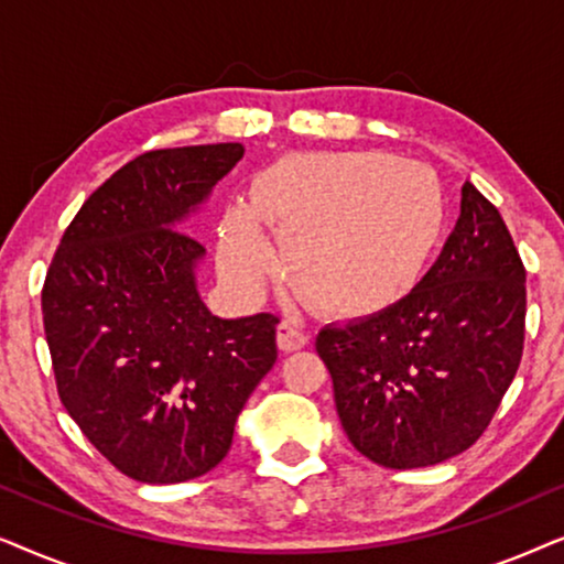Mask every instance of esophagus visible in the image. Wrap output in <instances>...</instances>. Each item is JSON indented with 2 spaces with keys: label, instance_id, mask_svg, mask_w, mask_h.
Segmentation results:
<instances>
[{
  "label": "esophagus",
  "instance_id": "esophagus-1",
  "mask_svg": "<svg viewBox=\"0 0 564 564\" xmlns=\"http://www.w3.org/2000/svg\"><path fill=\"white\" fill-rule=\"evenodd\" d=\"M276 344H280L282 351H297L307 344V334L295 321H282L276 326Z\"/></svg>",
  "mask_w": 564,
  "mask_h": 564
}]
</instances>
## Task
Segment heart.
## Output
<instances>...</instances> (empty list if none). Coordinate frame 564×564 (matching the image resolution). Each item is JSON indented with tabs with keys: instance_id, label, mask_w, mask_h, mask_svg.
Wrapping results in <instances>:
<instances>
[{
	"instance_id": "obj_1",
	"label": "heart",
	"mask_w": 564,
	"mask_h": 564,
	"mask_svg": "<svg viewBox=\"0 0 564 564\" xmlns=\"http://www.w3.org/2000/svg\"><path fill=\"white\" fill-rule=\"evenodd\" d=\"M446 192L419 161L377 151L300 153L264 169L249 205L220 223L218 267L259 290L272 246L307 297L344 318L398 305L415 290L446 228Z\"/></svg>"
}]
</instances>
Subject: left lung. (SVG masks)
<instances>
[{
    "mask_svg": "<svg viewBox=\"0 0 564 564\" xmlns=\"http://www.w3.org/2000/svg\"><path fill=\"white\" fill-rule=\"evenodd\" d=\"M523 282L503 218L465 182L457 226L411 295L315 338L354 449L390 469L469 449L519 369Z\"/></svg>",
    "mask_w": 564,
    "mask_h": 564,
    "instance_id": "obj_1",
    "label": "left lung"
}]
</instances>
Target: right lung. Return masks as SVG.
Wrapping results in <instances>:
<instances>
[{
	"label": "right lung",
	"instance_id": "1",
	"mask_svg": "<svg viewBox=\"0 0 564 564\" xmlns=\"http://www.w3.org/2000/svg\"><path fill=\"white\" fill-rule=\"evenodd\" d=\"M243 151L213 143L133 159L91 192L45 274L61 403L138 482L210 473L276 361L280 318L213 315L197 288L205 249L182 234Z\"/></svg>",
	"mask_w": 564,
	"mask_h": 564
}]
</instances>
